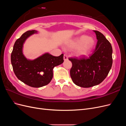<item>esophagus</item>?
Masks as SVG:
<instances>
[{"mask_svg": "<svg viewBox=\"0 0 126 126\" xmlns=\"http://www.w3.org/2000/svg\"><path fill=\"white\" fill-rule=\"evenodd\" d=\"M63 59H64V60H68V56H67V55H66L65 54L63 55Z\"/></svg>", "mask_w": 126, "mask_h": 126, "instance_id": "1", "label": "esophagus"}]
</instances>
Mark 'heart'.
<instances>
[{
    "label": "heart",
    "mask_w": 126,
    "mask_h": 126,
    "mask_svg": "<svg viewBox=\"0 0 126 126\" xmlns=\"http://www.w3.org/2000/svg\"><path fill=\"white\" fill-rule=\"evenodd\" d=\"M95 41L93 38L82 35L70 41L67 44L70 49H76V54L79 57L85 56L89 54L94 46Z\"/></svg>",
    "instance_id": "1"
}]
</instances>
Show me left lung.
I'll list each match as a JSON object with an SVG mask.
<instances>
[{
	"label": "left lung",
	"mask_w": 126,
	"mask_h": 126,
	"mask_svg": "<svg viewBox=\"0 0 126 126\" xmlns=\"http://www.w3.org/2000/svg\"><path fill=\"white\" fill-rule=\"evenodd\" d=\"M98 40L93 54L89 58H70V71L72 81L77 86L89 88L99 85L106 78L112 64V48L100 32L94 30Z\"/></svg>",
	"instance_id": "1"
}]
</instances>
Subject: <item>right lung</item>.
<instances>
[{"mask_svg":"<svg viewBox=\"0 0 126 126\" xmlns=\"http://www.w3.org/2000/svg\"><path fill=\"white\" fill-rule=\"evenodd\" d=\"M35 30L24 33L14 45L11 54V63L17 78L30 87L39 88L48 85L53 77V69L63 62V54L55 57L49 53L34 60L27 59L22 53L26 40L33 33Z\"/></svg>","mask_w":126,"mask_h":126,"instance_id":"1","label":"right lung"}]
</instances>
